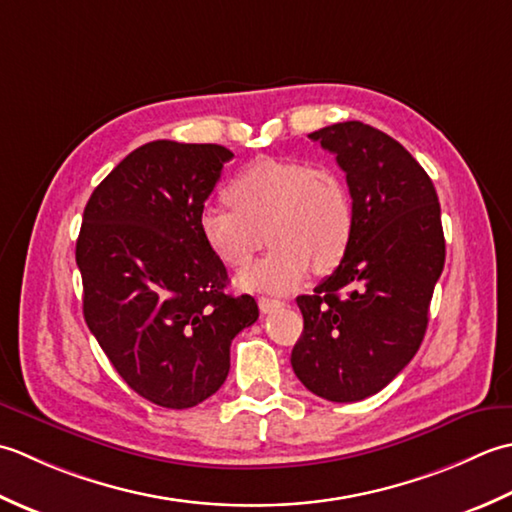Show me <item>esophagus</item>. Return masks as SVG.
<instances>
[{
  "label": "esophagus",
  "instance_id": "esophagus-1",
  "mask_svg": "<svg viewBox=\"0 0 512 512\" xmlns=\"http://www.w3.org/2000/svg\"><path fill=\"white\" fill-rule=\"evenodd\" d=\"M285 302L283 300H276V298H258V307L263 314H271V311H276L283 307Z\"/></svg>",
  "mask_w": 512,
  "mask_h": 512
}]
</instances>
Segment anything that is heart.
Instances as JSON below:
<instances>
[{"label":"heart","instance_id":"1","mask_svg":"<svg viewBox=\"0 0 512 512\" xmlns=\"http://www.w3.org/2000/svg\"><path fill=\"white\" fill-rule=\"evenodd\" d=\"M225 205L198 212L207 249L232 269L245 267L263 245L271 252L238 276L245 291L289 294L305 283L311 267L327 274L338 267L356 225L353 196L331 165L260 159L229 181Z\"/></svg>","mask_w":512,"mask_h":512}]
</instances>
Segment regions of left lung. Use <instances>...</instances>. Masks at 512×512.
<instances>
[{
    "instance_id": "8db88e82",
    "label": "left lung",
    "mask_w": 512,
    "mask_h": 512,
    "mask_svg": "<svg viewBox=\"0 0 512 512\" xmlns=\"http://www.w3.org/2000/svg\"><path fill=\"white\" fill-rule=\"evenodd\" d=\"M309 139L347 174L356 225L333 274L296 298L305 329L291 367L318 398L358 402L420 349L446 258L440 203L422 165L367 123H333Z\"/></svg>"
}]
</instances>
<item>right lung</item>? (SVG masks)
Instances as JSON below:
<instances>
[{
	"label": "right lung",
	"mask_w": 512,
	"mask_h": 512,
	"mask_svg": "<svg viewBox=\"0 0 512 512\" xmlns=\"http://www.w3.org/2000/svg\"><path fill=\"white\" fill-rule=\"evenodd\" d=\"M232 156L214 143H145L83 210V318L125 384L165 409L221 389L232 340L258 320L252 296L225 294L227 269L198 232Z\"/></svg>",
	"instance_id": "obj_1"
}]
</instances>
